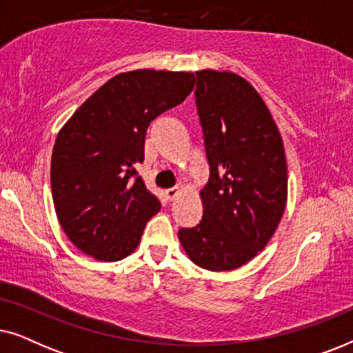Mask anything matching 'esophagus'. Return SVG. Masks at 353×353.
Instances as JSON below:
<instances>
[{
	"mask_svg": "<svg viewBox=\"0 0 353 353\" xmlns=\"http://www.w3.org/2000/svg\"><path fill=\"white\" fill-rule=\"evenodd\" d=\"M178 194H180V190H178V188H170V190L165 191V196L168 201H173Z\"/></svg>",
	"mask_w": 353,
	"mask_h": 353,
	"instance_id": "esophagus-1",
	"label": "esophagus"
}]
</instances>
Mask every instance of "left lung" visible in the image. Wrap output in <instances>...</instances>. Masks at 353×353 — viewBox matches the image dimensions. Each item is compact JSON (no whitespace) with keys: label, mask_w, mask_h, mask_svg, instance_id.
<instances>
[{"label":"left lung","mask_w":353,"mask_h":353,"mask_svg":"<svg viewBox=\"0 0 353 353\" xmlns=\"http://www.w3.org/2000/svg\"><path fill=\"white\" fill-rule=\"evenodd\" d=\"M210 176L204 214L178 238L192 262L230 272L252 260L276 231L288 201L283 138L257 90L233 72H196Z\"/></svg>","instance_id":"obj_1"}]
</instances>
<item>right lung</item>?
<instances>
[{
	"mask_svg": "<svg viewBox=\"0 0 353 353\" xmlns=\"http://www.w3.org/2000/svg\"><path fill=\"white\" fill-rule=\"evenodd\" d=\"M194 74L141 69L123 72L90 96L57 133L51 191L57 220L81 252L117 262L138 248L161 202L144 186L149 123L194 88Z\"/></svg>",
	"mask_w": 353,
	"mask_h": 353,
	"instance_id": "obj_1",
	"label": "right lung"
}]
</instances>
